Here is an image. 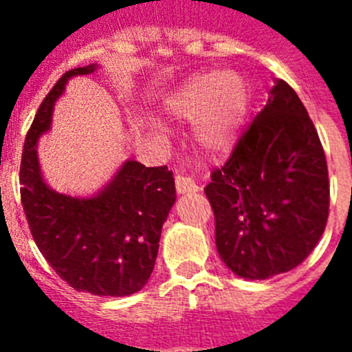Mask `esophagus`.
Listing matches in <instances>:
<instances>
[{"instance_id":"obj_1","label":"esophagus","mask_w":352,"mask_h":352,"mask_svg":"<svg viewBox=\"0 0 352 352\" xmlns=\"http://www.w3.org/2000/svg\"><path fill=\"white\" fill-rule=\"evenodd\" d=\"M176 190H178V194H194V192L199 190V185L190 176L178 174L176 176Z\"/></svg>"}]
</instances>
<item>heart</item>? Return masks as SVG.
<instances>
[{"label":"heart","mask_w":352,"mask_h":352,"mask_svg":"<svg viewBox=\"0 0 352 352\" xmlns=\"http://www.w3.org/2000/svg\"><path fill=\"white\" fill-rule=\"evenodd\" d=\"M248 86L238 74L211 70L190 77L169 100L174 120L195 121V141L211 155L227 153L238 141L248 111Z\"/></svg>","instance_id":"1"}]
</instances>
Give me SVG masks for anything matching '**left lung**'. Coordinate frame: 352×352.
<instances>
[{"mask_svg":"<svg viewBox=\"0 0 352 352\" xmlns=\"http://www.w3.org/2000/svg\"><path fill=\"white\" fill-rule=\"evenodd\" d=\"M204 192L217 250L234 275L264 280L310 256L328 220V166L316 126L285 80H276Z\"/></svg>","mask_w":352,"mask_h":352,"instance_id":"obj_1","label":"left lung"}]
</instances>
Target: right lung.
<instances>
[{
  "label": "right lung",
  "instance_id": "add662e5",
  "mask_svg": "<svg viewBox=\"0 0 352 352\" xmlns=\"http://www.w3.org/2000/svg\"><path fill=\"white\" fill-rule=\"evenodd\" d=\"M96 68L68 70L38 107L24 141L21 201L36 247L70 287L95 296H130L155 268L162 226L176 201L173 170L126 160L98 194L72 197L43 182L36 155L68 79Z\"/></svg>",
  "mask_w": 352,
  "mask_h": 352
}]
</instances>
